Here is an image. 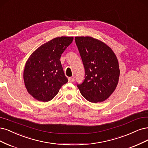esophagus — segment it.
Segmentation results:
<instances>
[{"instance_id": "34e87169", "label": "esophagus", "mask_w": 148, "mask_h": 148, "mask_svg": "<svg viewBox=\"0 0 148 148\" xmlns=\"http://www.w3.org/2000/svg\"><path fill=\"white\" fill-rule=\"evenodd\" d=\"M68 80H69V82H74V77H69Z\"/></svg>"}]
</instances>
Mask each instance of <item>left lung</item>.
Instances as JSON below:
<instances>
[{
    "instance_id": "left-lung-1",
    "label": "left lung",
    "mask_w": 148,
    "mask_h": 148,
    "mask_svg": "<svg viewBox=\"0 0 148 148\" xmlns=\"http://www.w3.org/2000/svg\"><path fill=\"white\" fill-rule=\"evenodd\" d=\"M75 41L85 68V79L77 86L88 101L102 102L110 97L119 82L117 57L110 47L92 37H75Z\"/></svg>"
}]
</instances>
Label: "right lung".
I'll use <instances>...</instances> for the list:
<instances>
[{
  "instance_id": "add662e5",
  "label": "right lung",
  "mask_w": 148,
  "mask_h": 148,
  "mask_svg": "<svg viewBox=\"0 0 148 148\" xmlns=\"http://www.w3.org/2000/svg\"><path fill=\"white\" fill-rule=\"evenodd\" d=\"M73 39L64 36L55 38L39 47L26 61L24 81L28 93L37 100L50 101L68 82L60 58Z\"/></svg>"
}]
</instances>
